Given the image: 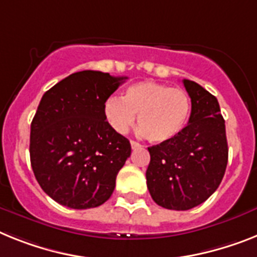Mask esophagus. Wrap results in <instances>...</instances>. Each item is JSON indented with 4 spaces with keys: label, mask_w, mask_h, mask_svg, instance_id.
<instances>
[{
    "label": "esophagus",
    "mask_w": 257,
    "mask_h": 257,
    "mask_svg": "<svg viewBox=\"0 0 257 257\" xmlns=\"http://www.w3.org/2000/svg\"><path fill=\"white\" fill-rule=\"evenodd\" d=\"M131 146H132V149L141 148V145H140L139 142H136V141H131Z\"/></svg>",
    "instance_id": "obj_1"
}]
</instances>
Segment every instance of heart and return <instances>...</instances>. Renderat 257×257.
<instances>
[{
  "label": "heart",
  "instance_id": "b5f03b06",
  "mask_svg": "<svg viewBox=\"0 0 257 257\" xmlns=\"http://www.w3.org/2000/svg\"><path fill=\"white\" fill-rule=\"evenodd\" d=\"M191 98L184 90L154 81L136 82L125 88L122 98L112 95L103 103V116L109 128L124 135L137 115L140 135L153 144L178 137L191 115Z\"/></svg>",
  "mask_w": 257,
  "mask_h": 257
}]
</instances>
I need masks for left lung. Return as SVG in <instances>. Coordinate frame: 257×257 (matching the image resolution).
<instances>
[{
    "mask_svg": "<svg viewBox=\"0 0 257 257\" xmlns=\"http://www.w3.org/2000/svg\"><path fill=\"white\" fill-rule=\"evenodd\" d=\"M191 98L188 125L169 142L148 148V189L159 206L188 210L218 188L227 166L225 120L218 100L198 83L183 79Z\"/></svg>",
    "mask_w": 257,
    "mask_h": 257,
    "instance_id": "left-lung-1",
    "label": "left lung"
}]
</instances>
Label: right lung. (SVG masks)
Wrapping results in <instances>:
<instances>
[{
  "instance_id": "obj_1",
  "label": "right lung",
  "mask_w": 257,
  "mask_h": 257,
  "mask_svg": "<svg viewBox=\"0 0 257 257\" xmlns=\"http://www.w3.org/2000/svg\"><path fill=\"white\" fill-rule=\"evenodd\" d=\"M125 79L96 70L73 73L39 103L30 135L32 171L61 205L96 208L111 197L132 149L105 122L103 103Z\"/></svg>"
}]
</instances>
